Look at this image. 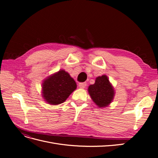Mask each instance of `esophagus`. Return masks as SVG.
I'll return each mask as SVG.
<instances>
[{
  "mask_svg": "<svg viewBox=\"0 0 158 158\" xmlns=\"http://www.w3.org/2000/svg\"><path fill=\"white\" fill-rule=\"evenodd\" d=\"M78 85H79V87L80 88H84L85 86H86L87 84H86V83H85V82H81V83L79 84Z\"/></svg>",
  "mask_w": 158,
  "mask_h": 158,
  "instance_id": "obj_1",
  "label": "esophagus"
}]
</instances>
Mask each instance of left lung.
I'll return each mask as SVG.
<instances>
[{
	"instance_id": "1",
	"label": "left lung",
	"mask_w": 158,
	"mask_h": 158,
	"mask_svg": "<svg viewBox=\"0 0 158 158\" xmlns=\"http://www.w3.org/2000/svg\"><path fill=\"white\" fill-rule=\"evenodd\" d=\"M88 92L93 102L99 108L108 106L113 101L114 94L113 87L106 75L98 76L95 84L89 86Z\"/></svg>"
}]
</instances>
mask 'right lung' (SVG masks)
I'll use <instances>...</instances> for the list:
<instances>
[{
    "instance_id": "right-lung-1",
    "label": "right lung",
    "mask_w": 158,
    "mask_h": 158,
    "mask_svg": "<svg viewBox=\"0 0 158 158\" xmlns=\"http://www.w3.org/2000/svg\"><path fill=\"white\" fill-rule=\"evenodd\" d=\"M42 85L43 97L51 105L64 102L77 86L74 79L64 70L49 76L44 81Z\"/></svg>"
}]
</instances>
